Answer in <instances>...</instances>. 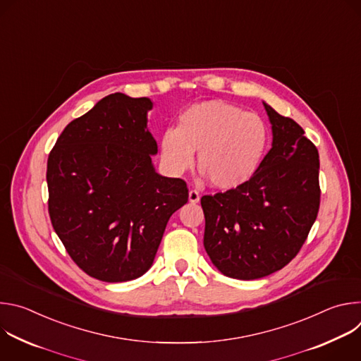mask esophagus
<instances>
[{"label":"esophagus","instance_id":"1","mask_svg":"<svg viewBox=\"0 0 361 361\" xmlns=\"http://www.w3.org/2000/svg\"><path fill=\"white\" fill-rule=\"evenodd\" d=\"M188 201L192 204H197L200 201V192L197 190H190L188 191Z\"/></svg>","mask_w":361,"mask_h":361}]
</instances>
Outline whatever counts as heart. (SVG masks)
I'll list each match as a JSON object with an SVG mask.
<instances>
[{"instance_id": "heart-1", "label": "heart", "mask_w": 361, "mask_h": 361, "mask_svg": "<svg viewBox=\"0 0 361 361\" xmlns=\"http://www.w3.org/2000/svg\"><path fill=\"white\" fill-rule=\"evenodd\" d=\"M269 145L263 118L223 99L195 102L161 137V159L173 173L191 167L198 151V167L219 190H233L259 170Z\"/></svg>"}]
</instances>
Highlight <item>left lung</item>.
I'll return each mask as SVG.
<instances>
[{"label": "left lung", "mask_w": 361, "mask_h": 361, "mask_svg": "<svg viewBox=\"0 0 361 361\" xmlns=\"http://www.w3.org/2000/svg\"><path fill=\"white\" fill-rule=\"evenodd\" d=\"M273 147L243 185L202 195L204 248L227 277L255 280L287 266L302 247L320 207L316 145L291 118L264 102Z\"/></svg>", "instance_id": "1"}]
</instances>
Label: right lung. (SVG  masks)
<instances>
[{"mask_svg": "<svg viewBox=\"0 0 361 361\" xmlns=\"http://www.w3.org/2000/svg\"><path fill=\"white\" fill-rule=\"evenodd\" d=\"M151 109L149 98L110 94L73 120L48 156L51 224L73 262L106 283L142 276L170 217L188 201L184 180L152 167Z\"/></svg>", "mask_w": 361, "mask_h": 361, "instance_id": "add662e5", "label": "right lung"}]
</instances>
